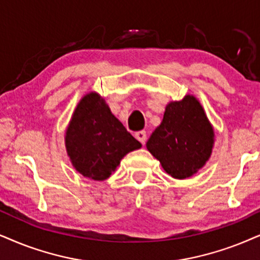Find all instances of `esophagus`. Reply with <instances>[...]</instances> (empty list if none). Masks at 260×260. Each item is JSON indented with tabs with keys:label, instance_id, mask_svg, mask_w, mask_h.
Wrapping results in <instances>:
<instances>
[{
	"label": "esophagus",
	"instance_id": "34e87169",
	"mask_svg": "<svg viewBox=\"0 0 260 260\" xmlns=\"http://www.w3.org/2000/svg\"><path fill=\"white\" fill-rule=\"evenodd\" d=\"M136 138L144 145L146 141V132L145 131H139V132L136 133Z\"/></svg>",
	"mask_w": 260,
	"mask_h": 260
}]
</instances>
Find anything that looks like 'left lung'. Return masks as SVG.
<instances>
[{"label":"left lung","mask_w":260,"mask_h":260,"mask_svg":"<svg viewBox=\"0 0 260 260\" xmlns=\"http://www.w3.org/2000/svg\"><path fill=\"white\" fill-rule=\"evenodd\" d=\"M215 133L194 96L170 102L146 147L174 179L192 176L211 156Z\"/></svg>","instance_id":"obj_1"}]
</instances>
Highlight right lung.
<instances>
[{"instance_id":"1","label":"right lung","mask_w":260,"mask_h":260,"mask_svg":"<svg viewBox=\"0 0 260 260\" xmlns=\"http://www.w3.org/2000/svg\"><path fill=\"white\" fill-rule=\"evenodd\" d=\"M64 143L75 170L96 181L108 179L128 152L141 147L96 92L78 103Z\"/></svg>"}]
</instances>
